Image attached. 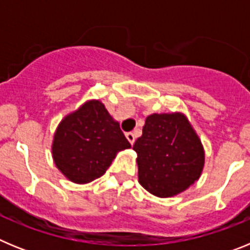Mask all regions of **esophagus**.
Returning a JSON list of instances; mask_svg holds the SVG:
<instances>
[{
	"mask_svg": "<svg viewBox=\"0 0 250 250\" xmlns=\"http://www.w3.org/2000/svg\"><path fill=\"white\" fill-rule=\"evenodd\" d=\"M126 139L127 140H129V143L130 144H134V143H135V134H134V132H127L126 134Z\"/></svg>",
	"mask_w": 250,
	"mask_h": 250,
	"instance_id": "obj_1",
	"label": "esophagus"
}]
</instances>
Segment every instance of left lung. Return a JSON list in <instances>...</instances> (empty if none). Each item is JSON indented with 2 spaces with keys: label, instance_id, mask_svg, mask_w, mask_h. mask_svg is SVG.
<instances>
[{
  "label": "left lung",
  "instance_id": "obj_1",
  "mask_svg": "<svg viewBox=\"0 0 250 250\" xmlns=\"http://www.w3.org/2000/svg\"><path fill=\"white\" fill-rule=\"evenodd\" d=\"M139 183L152 195L169 198L202 175L204 149L184 114H152L135 141Z\"/></svg>",
  "mask_w": 250,
  "mask_h": 250
}]
</instances>
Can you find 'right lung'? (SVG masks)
I'll list each match as a JSON object with an SVG mask.
<instances>
[{"label": "right lung", "mask_w": 250, "mask_h": 250, "mask_svg": "<svg viewBox=\"0 0 250 250\" xmlns=\"http://www.w3.org/2000/svg\"><path fill=\"white\" fill-rule=\"evenodd\" d=\"M131 146L101 101L90 100L59 124L52 143L57 169L72 183L100 178L116 154Z\"/></svg>", "instance_id": "add662e5"}]
</instances>
